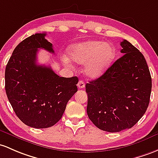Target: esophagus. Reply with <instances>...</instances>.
I'll return each instance as SVG.
<instances>
[{
    "label": "esophagus",
    "instance_id": "1",
    "mask_svg": "<svg viewBox=\"0 0 158 158\" xmlns=\"http://www.w3.org/2000/svg\"><path fill=\"white\" fill-rule=\"evenodd\" d=\"M77 86H78L79 89H83V88L85 87V83L83 81H79L78 84H77Z\"/></svg>",
    "mask_w": 158,
    "mask_h": 158
}]
</instances>
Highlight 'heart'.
Here are the masks:
<instances>
[{"mask_svg": "<svg viewBox=\"0 0 158 158\" xmlns=\"http://www.w3.org/2000/svg\"><path fill=\"white\" fill-rule=\"evenodd\" d=\"M70 58L77 64H85L84 72L89 77L102 75L112 62L115 49L112 45L99 40H89L73 45L69 52Z\"/></svg>", "mask_w": 158, "mask_h": 158, "instance_id": "1", "label": "heart"}]
</instances>
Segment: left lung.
Wrapping results in <instances>:
<instances>
[{"label": "left lung", "instance_id": "obj_1", "mask_svg": "<svg viewBox=\"0 0 158 158\" xmlns=\"http://www.w3.org/2000/svg\"><path fill=\"white\" fill-rule=\"evenodd\" d=\"M120 46L123 56L86 84L88 117L95 126L110 133L133 127L146 111L152 92L144 56L127 40Z\"/></svg>", "mask_w": 158, "mask_h": 158}]
</instances>
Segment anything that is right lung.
I'll return each mask as SVG.
<instances>
[{
	"label": "right lung",
	"mask_w": 158,
	"mask_h": 158,
	"mask_svg": "<svg viewBox=\"0 0 158 158\" xmlns=\"http://www.w3.org/2000/svg\"><path fill=\"white\" fill-rule=\"evenodd\" d=\"M46 33H37L16 46L5 70V89L16 116L36 129L53 126L77 91V77L57 75L50 67L36 63L38 49L54 53Z\"/></svg>",
	"instance_id": "right-lung-1"
}]
</instances>
